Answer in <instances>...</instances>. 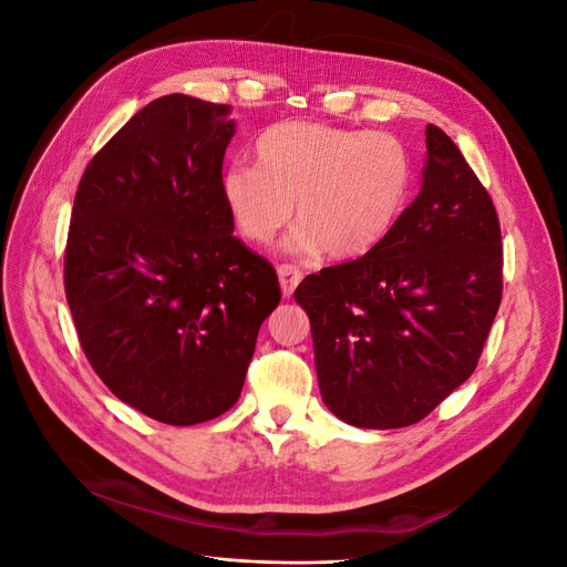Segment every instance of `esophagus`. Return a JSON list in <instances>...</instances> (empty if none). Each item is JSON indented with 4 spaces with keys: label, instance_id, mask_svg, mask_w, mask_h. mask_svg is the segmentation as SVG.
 I'll list each match as a JSON object with an SVG mask.
<instances>
[{
    "label": "esophagus",
    "instance_id": "34e87169",
    "mask_svg": "<svg viewBox=\"0 0 567 567\" xmlns=\"http://www.w3.org/2000/svg\"><path fill=\"white\" fill-rule=\"evenodd\" d=\"M277 274H279V284H281L284 298H290V296H293L296 286L302 281V271L298 267H293V265H281L277 269Z\"/></svg>",
    "mask_w": 567,
    "mask_h": 567
}]
</instances>
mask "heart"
<instances>
[{
    "instance_id": "b5f03b06",
    "label": "heart",
    "mask_w": 567,
    "mask_h": 567,
    "mask_svg": "<svg viewBox=\"0 0 567 567\" xmlns=\"http://www.w3.org/2000/svg\"><path fill=\"white\" fill-rule=\"evenodd\" d=\"M252 156L255 167L234 163L221 173V203L252 244H269L296 203L302 221L286 248L302 257L329 250L348 260L379 246L402 217L416 177L400 136L317 120L267 127Z\"/></svg>"
}]
</instances>
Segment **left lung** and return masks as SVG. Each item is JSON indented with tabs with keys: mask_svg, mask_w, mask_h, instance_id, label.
<instances>
[{
	"mask_svg": "<svg viewBox=\"0 0 567 567\" xmlns=\"http://www.w3.org/2000/svg\"><path fill=\"white\" fill-rule=\"evenodd\" d=\"M416 200L357 260L310 274L321 400L357 427L414 425L471 379L502 302V229L456 144L425 127Z\"/></svg>",
	"mask_w": 567,
	"mask_h": 567,
	"instance_id": "left-lung-1",
	"label": "left lung"
}]
</instances>
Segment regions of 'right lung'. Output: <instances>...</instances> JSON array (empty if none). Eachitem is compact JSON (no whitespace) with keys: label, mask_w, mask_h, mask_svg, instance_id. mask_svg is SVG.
I'll return each mask as SVG.
<instances>
[{"label":"right lung","mask_w":567,"mask_h":567,"mask_svg":"<svg viewBox=\"0 0 567 567\" xmlns=\"http://www.w3.org/2000/svg\"><path fill=\"white\" fill-rule=\"evenodd\" d=\"M231 106L151 101L80 179L63 281L80 346L117 400L194 425L241 394L274 267L234 236L219 177Z\"/></svg>","instance_id":"1"}]
</instances>
